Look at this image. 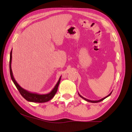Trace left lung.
<instances>
[{"label": "left lung", "mask_w": 132, "mask_h": 132, "mask_svg": "<svg viewBox=\"0 0 132 132\" xmlns=\"http://www.w3.org/2000/svg\"><path fill=\"white\" fill-rule=\"evenodd\" d=\"M112 91L111 92V93L109 94V95H107V96H106L105 97H104V98H102V99H100V100H88V99H86V98H84V97H82V95H80L79 94V93H78V94H79V96H80L81 98H82L83 99H84L85 100H86V101H87V102H91V103H98V102H102V101H103V100H104V99H105L106 98H107L108 97H109V95H111V94H112Z\"/></svg>", "instance_id": "obj_1"}]
</instances>
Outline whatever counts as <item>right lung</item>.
Here are the masks:
<instances>
[{
    "label": "right lung",
    "instance_id": "add662e5",
    "mask_svg": "<svg viewBox=\"0 0 132 132\" xmlns=\"http://www.w3.org/2000/svg\"><path fill=\"white\" fill-rule=\"evenodd\" d=\"M11 62H12V50L11 51L10 53V75L11 77L12 82H14V85H15L16 88H17V89L19 90V91L20 93V94L22 95L23 98L26 99L27 101L30 102H35V103H45L48 102L51 100L53 97L55 96V95L57 91V88L60 83L61 76L59 77V80L57 81V84H56L55 87L53 88V89L49 93L46 94H39L38 93H31L27 90L24 89V88L21 87L18 84V83L16 82V80L14 79L13 73H12V71L11 69Z\"/></svg>",
    "mask_w": 132,
    "mask_h": 132
}]
</instances>
